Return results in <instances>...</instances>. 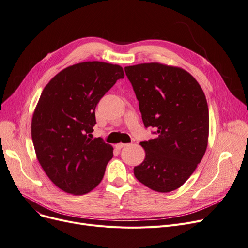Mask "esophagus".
Segmentation results:
<instances>
[{
	"instance_id": "obj_1",
	"label": "esophagus",
	"mask_w": 248,
	"mask_h": 248,
	"mask_svg": "<svg viewBox=\"0 0 248 248\" xmlns=\"http://www.w3.org/2000/svg\"><path fill=\"white\" fill-rule=\"evenodd\" d=\"M125 146H126V144H122V142H120V144L115 145V149H117V150H121L122 148H124V147H125Z\"/></svg>"
}]
</instances>
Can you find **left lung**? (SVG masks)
Instances as JSON below:
<instances>
[{
	"label": "left lung",
	"mask_w": 248,
	"mask_h": 248,
	"mask_svg": "<svg viewBox=\"0 0 248 248\" xmlns=\"http://www.w3.org/2000/svg\"><path fill=\"white\" fill-rule=\"evenodd\" d=\"M146 127L155 139L141 141L146 158L134 174L150 189L180 188L201 162L209 135V110L197 80L180 67L152 62L124 67Z\"/></svg>",
	"instance_id": "obj_1"
}]
</instances>
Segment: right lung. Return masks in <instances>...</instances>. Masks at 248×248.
Masks as SVG:
<instances>
[{
    "mask_svg": "<svg viewBox=\"0 0 248 248\" xmlns=\"http://www.w3.org/2000/svg\"><path fill=\"white\" fill-rule=\"evenodd\" d=\"M124 77L123 67L99 61L77 63L56 74L43 89L31 133L37 159L62 191L84 195L101 182L112 147L91 140L100 98Z\"/></svg>",
    "mask_w": 248,
    "mask_h": 248,
    "instance_id": "obj_1",
    "label": "right lung"
}]
</instances>
